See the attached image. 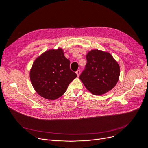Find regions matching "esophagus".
I'll use <instances>...</instances> for the list:
<instances>
[{"mask_svg":"<svg viewBox=\"0 0 148 148\" xmlns=\"http://www.w3.org/2000/svg\"><path fill=\"white\" fill-rule=\"evenodd\" d=\"M76 74H77V76H78V77L79 76V75H80V70H78L77 71H76Z\"/></svg>","mask_w":148,"mask_h":148,"instance_id":"obj_1","label":"esophagus"}]
</instances>
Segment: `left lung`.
I'll return each mask as SVG.
<instances>
[{
  "instance_id": "left-lung-1",
  "label": "left lung",
  "mask_w": 148,
  "mask_h": 148,
  "mask_svg": "<svg viewBox=\"0 0 148 148\" xmlns=\"http://www.w3.org/2000/svg\"><path fill=\"white\" fill-rule=\"evenodd\" d=\"M87 63L79 79L85 88L95 95H101L117 84L120 69L117 62L107 52L93 49L86 56Z\"/></svg>"
}]
</instances>
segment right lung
I'll list each match as a JSON object with an SVG mask.
<instances>
[{
    "label": "right lung",
    "instance_id": "1",
    "mask_svg": "<svg viewBox=\"0 0 148 148\" xmlns=\"http://www.w3.org/2000/svg\"><path fill=\"white\" fill-rule=\"evenodd\" d=\"M70 63L61 47L49 49L36 58L29 72L36 92L48 100H55L62 96L77 77L70 70Z\"/></svg>",
    "mask_w": 148,
    "mask_h": 148
}]
</instances>
